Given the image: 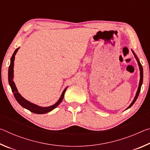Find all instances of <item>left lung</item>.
I'll return each instance as SVG.
<instances>
[{"label":"left lung","instance_id":"left-lung-1","mask_svg":"<svg viewBox=\"0 0 150 150\" xmlns=\"http://www.w3.org/2000/svg\"><path fill=\"white\" fill-rule=\"evenodd\" d=\"M132 53H133L134 55V57H135V58H136V60H137V62H138V63L139 68V71H140V79H139V83L138 88V91H137V93H136V96H135V97H134L133 101H132V103L130 104V105L129 106L128 108H127V109L129 108H130L131 106L134 105V103L136 102V100H137V98H138V95H139V92H140L141 87H142V83H143V68H142V65H141V63H140V62H139V59H138V57H137L136 55L135 54V53H134V52H133V50H132Z\"/></svg>","mask_w":150,"mask_h":150}]
</instances>
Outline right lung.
Returning <instances> with one entry per match:
<instances>
[{
    "mask_svg": "<svg viewBox=\"0 0 150 150\" xmlns=\"http://www.w3.org/2000/svg\"><path fill=\"white\" fill-rule=\"evenodd\" d=\"M20 47H18L17 49L14 51L13 55L11 59V64H10L9 68H8V83L9 85L11 86L12 91L14 93V96L16 100H17V102L20 105H21L22 107H24V108L28 109V110L32 112L35 114H45L47 112H49L52 111V110H54V108H55L57 106L59 105V104L62 103V101L63 100V96H64V94L65 93V91L67 89V88H65L64 90H63V93L61 95L59 99L58 100L57 102L54 104V105L47 106V107H42V106H38L35 104H33L32 103L29 102L27 100L25 99L24 97H22V95L18 93V91L16 85H15V83L13 81V77H14V58H15V55L18 52Z\"/></svg>",
    "mask_w": 150,
    "mask_h": 150,
    "instance_id": "1",
    "label": "right lung"
}]
</instances>
